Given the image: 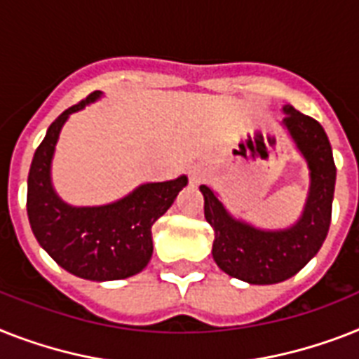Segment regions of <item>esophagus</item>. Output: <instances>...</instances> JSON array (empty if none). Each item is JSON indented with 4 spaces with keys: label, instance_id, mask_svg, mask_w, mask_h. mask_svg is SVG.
<instances>
[{
    "label": "esophagus",
    "instance_id": "1",
    "mask_svg": "<svg viewBox=\"0 0 359 359\" xmlns=\"http://www.w3.org/2000/svg\"><path fill=\"white\" fill-rule=\"evenodd\" d=\"M208 179V171L203 168V165H194L191 170H189V182L191 184H201V182H205Z\"/></svg>",
    "mask_w": 359,
    "mask_h": 359
}]
</instances>
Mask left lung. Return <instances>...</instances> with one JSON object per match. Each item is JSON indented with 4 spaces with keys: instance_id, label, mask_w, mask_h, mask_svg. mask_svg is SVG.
Listing matches in <instances>:
<instances>
[{
    "instance_id": "8db88e82",
    "label": "left lung",
    "mask_w": 359,
    "mask_h": 359,
    "mask_svg": "<svg viewBox=\"0 0 359 359\" xmlns=\"http://www.w3.org/2000/svg\"><path fill=\"white\" fill-rule=\"evenodd\" d=\"M285 129L310 168V195L297 225L287 230H260L229 215L208 186H201L205 217L214 229V260L226 275L249 284H278L304 267L319 252L332 221L336 164L330 142L319 121L284 107Z\"/></svg>"
}]
</instances>
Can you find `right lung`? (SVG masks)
Listing matches in <instances>:
<instances>
[{"instance_id":"right-lung-1","label":"right lung","mask_w":359,"mask_h":359,"mask_svg":"<svg viewBox=\"0 0 359 359\" xmlns=\"http://www.w3.org/2000/svg\"><path fill=\"white\" fill-rule=\"evenodd\" d=\"M99 95L92 92L49 125L29 170L27 215L38 243L60 267L86 280L104 282L136 275L149 264L151 229L170 210L188 179L140 186L125 199L107 206L75 208L58 199L49 177L58 134L69 114Z\"/></svg>"}]
</instances>
